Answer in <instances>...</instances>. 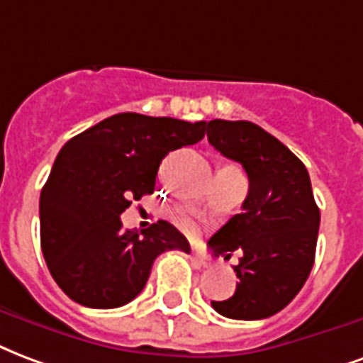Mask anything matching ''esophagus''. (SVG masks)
I'll use <instances>...</instances> for the list:
<instances>
[{
  "mask_svg": "<svg viewBox=\"0 0 363 363\" xmlns=\"http://www.w3.org/2000/svg\"><path fill=\"white\" fill-rule=\"evenodd\" d=\"M191 258H193V262L197 264L199 268H206V266H208V260H206V258H204L201 252H195V250H193Z\"/></svg>",
  "mask_w": 363,
  "mask_h": 363,
  "instance_id": "1",
  "label": "esophagus"
}]
</instances>
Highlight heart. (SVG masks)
Wrapping results in <instances>:
<instances>
[{
	"instance_id": "obj_1",
	"label": "heart",
	"mask_w": 363,
	"mask_h": 363,
	"mask_svg": "<svg viewBox=\"0 0 363 363\" xmlns=\"http://www.w3.org/2000/svg\"><path fill=\"white\" fill-rule=\"evenodd\" d=\"M174 220H176V223H178L182 230L185 231L195 230V222H193L191 214H189V211H185V208H179V211L174 212Z\"/></svg>"
}]
</instances>
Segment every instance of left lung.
I'll return each mask as SVG.
<instances>
[{
    "instance_id": "left-lung-1",
    "label": "left lung",
    "mask_w": 363,
    "mask_h": 363,
    "mask_svg": "<svg viewBox=\"0 0 363 363\" xmlns=\"http://www.w3.org/2000/svg\"><path fill=\"white\" fill-rule=\"evenodd\" d=\"M206 138L223 157L243 164L249 195L243 211L211 237L214 255L241 250L235 293L212 301L231 320H264L293 301L314 266L320 208L306 166L272 133L247 120H211Z\"/></svg>"
}]
</instances>
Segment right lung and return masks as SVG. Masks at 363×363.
Listing matches in <instances>:
<instances>
[{"mask_svg": "<svg viewBox=\"0 0 363 363\" xmlns=\"http://www.w3.org/2000/svg\"><path fill=\"white\" fill-rule=\"evenodd\" d=\"M206 122L120 113L67 141L40 195V237L49 272L68 298L88 308H118L145 287L155 258L189 252L172 223L140 233L120 214L155 191L166 155L204 138Z\"/></svg>", "mask_w": 363, "mask_h": 363, "instance_id": "1", "label": "right lung"}]
</instances>
